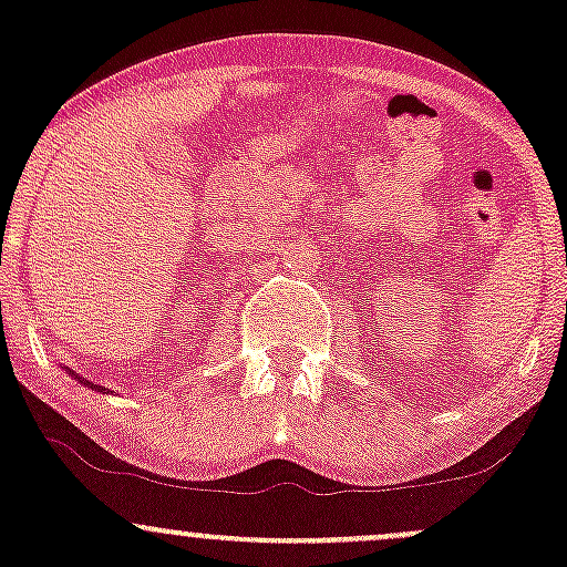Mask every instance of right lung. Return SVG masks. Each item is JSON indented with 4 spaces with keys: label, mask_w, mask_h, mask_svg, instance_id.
I'll use <instances>...</instances> for the list:
<instances>
[{
    "label": "right lung",
    "mask_w": 567,
    "mask_h": 567,
    "mask_svg": "<svg viewBox=\"0 0 567 567\" xmlns=\"http://www.w3.org/2000/svg\"><path fill=\"white\" fill-rule=\"evenodd\" d=\"M69 374H72V378H74V380H78V383H80V385H85V388H93V391H99V393H110V388H104V385H93V383H91V380L80 378V374H78V372H72V369H69Z\"/></svg>",
    "instance_id": "1"
}]
</instances>
